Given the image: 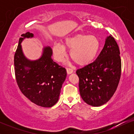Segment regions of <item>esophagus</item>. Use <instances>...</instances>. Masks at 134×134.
Here are the masks:
<instances>
[{
    "label": "esophagus",
    "instance_id": "esophagus-1",
    "mask_svg": "<svg viewBox=\"0 0 134 134\" xmlns=\"http://www.w3.org/2000/svg\"><path fill=\"white\" fill-rule=\"evenodd\" d=\"M66 69H67V72L68 74H72V72H73V70H72V69L69 68V67H67Z\"/></svg>",
    "mask_w": 134,
    "mask_h": 134
}]
</instances>
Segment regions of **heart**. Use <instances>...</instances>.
<instances>
[{
    "label": "heart",
    "instance_id": "heart-1",
    "mask_svg": "<svg viewBox=\"0 0 134 134\" xmlns=\"http://www.w3.org/2000/svg\"><path fill=\"white\" fill-rule=\"evenodd\" d=\"M100 46V41L94 35L78 34L66 38L64 45L60 43H55L53 46V52L55 58L61 61L65 55V48L71 49L70 55L72 60L78 65H84L94 59Z\"/></svg>",
    "mask_w": 134,
    "mask_h": 134
}]
</instances>
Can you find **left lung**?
<instances>
[{
	"instance_id": "8db88e82",
	"label": "left lung",
	"mask_w": 134,
	"mask_h": 134,
	"mask_svg": "<svg viewBox=\"0 0 134 134\" xmlns=\"http://www.w3.org/2000/svg\"><path fill=\"white\" fill-rule=\"evenodd\" d=\"M120 53L117 43L110 35L96 59L77 70L80 94L87 104L100 107L114 94L121 76Z\"/></svg>"
}]
</instances>
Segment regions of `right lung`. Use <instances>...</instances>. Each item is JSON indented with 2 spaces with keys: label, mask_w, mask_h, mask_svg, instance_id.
Masks as SVG:
<instances>
[{
  "label": "right lung",
  "mask_w": 134,
  "mask_h": 134,
  "mask_svg": "<svg viewBox=\"0 0 134 134\" xmlns=\"http://www.w3.org/2000/svg\"><path fill=\"white\" fill-rule=\"evenodd\" d=\"M21 36L14 55L15 76L18 87L35 104L42 107H53L58 100L67 76L65 69L53 62L50 47H44L39 59H27L23 54L21 43L24 38L33 37V34L27 32Z\"/></svg>",
  "instance_id": "1"
}]
</instances>
